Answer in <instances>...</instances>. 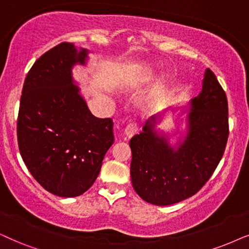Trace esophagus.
Instances as JSON below:
<instances>
[{
	"mask_svg": "<svg viewBox=\"0 0 249 249\" xmlns=\"http://www.w3.org/2000/svg\"><path fill=\"white\" fill-rule=\"evenodd\" d=\"M137 131H138V124H136V122H130V124H129L127 127L124 128V134L128 138L134 136Z\"/></svg>",
	"mask_w": 249,
	"mask_h": 249,
	"instance_id": "34e87169",
	"label": "esophagus"
}]
</instances>
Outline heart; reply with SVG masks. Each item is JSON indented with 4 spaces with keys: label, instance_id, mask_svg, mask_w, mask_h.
Instances as JSON below:
<instances>
[{
    "label": "heart",
    "instance_id": "b5f03b06",
    "mask_svg": "<svg viewBox=\"0 0 249 249\" xmlns=\"http://www.w3.org/2000/svg\"><path fill=\"white\" fill-rule=\"evenodd\" d=\"M153 76V69L150 65H142L136 70V72L132 74L130 81L131 86H142L148 82L151 77Z\"/></svg>",
    "mask_w": 249,
    "mask_h": 249
}]
</instances>
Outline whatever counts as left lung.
<instances>
[{"instance_id": "left-lung-1", "label": "left lung", "mask_w": 249, "mask_h": 249, "mask_svg": "<svg viewBox=\"0 0 249 249\" xmlns=\"http://www.w3.org/2000/svg\"><path fill=\"white\" fill-rule=\"evenodd\" d=\"M190 111L186 136L176 150L154 130L151 121L156 115L129 142L132 186L146 202L168 206L196 195L223 157L229 136L228 99L209 69Z\"/></svg>"}]
</instances>
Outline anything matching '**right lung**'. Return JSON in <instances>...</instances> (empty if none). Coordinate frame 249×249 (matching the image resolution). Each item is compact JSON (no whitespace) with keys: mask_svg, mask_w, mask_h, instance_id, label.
I'll list each match as a JSON object with an SVG mask.
<instances>
[{"mask_svg":"<svg viewBox=\"0 0 249 249\" xmlns=\"http://www.w3.org/2000/svg\"><path fill=\"white\" fill-rule=\"evenodd\" d=\"M88 50L63 42L43 53L26 76L17 121L21 158L47 191L71 198L85 193L101 172L114 142L112 119L91 114L74 65H86Z\"/></svg>","mask_w":249,"mask_h":249,"instance_id":"right-lung-1","label":"right lung"}]
</instances>
